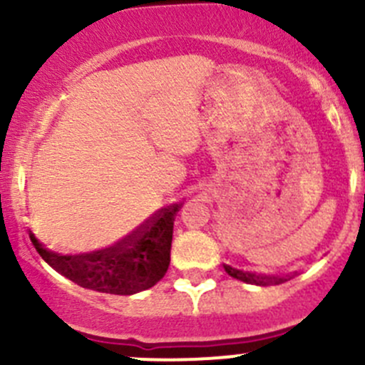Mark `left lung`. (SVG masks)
Instances as JSON below:
<instances>
[{
  "mask_svg": "<svg viewBox=\"0 0 365 365\" xmlns=\"http://www.w3.org/2000/svg\"><path fill=\"white\" fill-rule=\"evenodd\" d=\"M224 270L227 275H231L233 279H238L242 282H247V284H256V286H277L282 282L288 281V275L282 277V275H264V274H256V272L242 270V268L233 267V264H224Z\"/></svg>",
  "mask_w": 365,
  "mask_h": 365,
  "instance_id": "obj_1",
  "label": "left lung"
}]
</instances>
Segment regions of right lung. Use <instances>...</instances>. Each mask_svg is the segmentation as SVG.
<instances>
[{"label": "right lung", "instance_id": "right-lung-1", "mask_svg": "<svg viewBox=\"0 0 365 365\" xmlns=\"http://www.w3.org/2000/svg\"><path fill=\"white\" fill-rule=\"evenodd\" d=\"M180 208L178 203L160 208L120 242L91 252H60L47 247L33 231L29 238L42 259L76 284L111 295H134L155 286L168 272L173 226Z\"/></svg>", "mask_w": 365, "mask_h": 365}]
</instances>
